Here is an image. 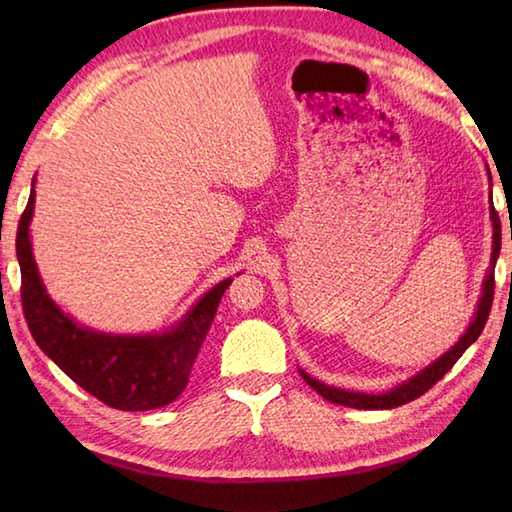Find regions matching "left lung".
<instances>
[{
  "label": "left lung",
  "mask_w": 512,
  "mask_h": 512,
  "mask_svg": "<svg viewBox=\"0 0 512 512\" xmlns=\"http://www.w3.org/2000/svg\"><path fill=\"white\" fill-rule=\"evenodd\" d=\"M491 176V173H488ZM491 222H493V253H491V268H488V275L484 279L482 286V297L477 301V310L473 314V321L469 328H466L462 339L455 343L449 352H444L438 361H433L429 367H424L422 372H418L416 376H411L405 383H400L398 387L385 391V394H361V391H347V389H339V387H330L321 383V380L312 378L310 374L299 369V374L303 376V380L321 394L325 400L334 402V405H343V407H354V409H394L405 405V402H411L420 398L424 391H429L438 380L449 372V369L458 363V358L469 350L471 343L477 341V336L482 334L484 325L488 321V314H491V306H493V295H495V264L499 257V248H502V224H499V215L491 206Z\"/></svg>",
  "instance_id": "left-lung-1"
}]
</instances>
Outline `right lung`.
<instances>
[{
	"instance_id": "right-lung-1",
	"label": "right lung",
	"mask_w": 512,
	"mask_h": 512,
	"mask_svg": "<svg viewBox=\"0 0 512 512\" xmlns=\"http://www.w3.org/2000/svg\"><path fill=\"white\" fill-rule=\"evenodd\" d=\"M35 211L32 180L26 211L17 226L21 306L32 339L76 385L121 411H147L176 400L189 383L191 367L209 334L231 277L213 286L184 319L162 334H103L70 319L43 288L32 257L30 220Z\"/></svg>"
}]
</instances>
